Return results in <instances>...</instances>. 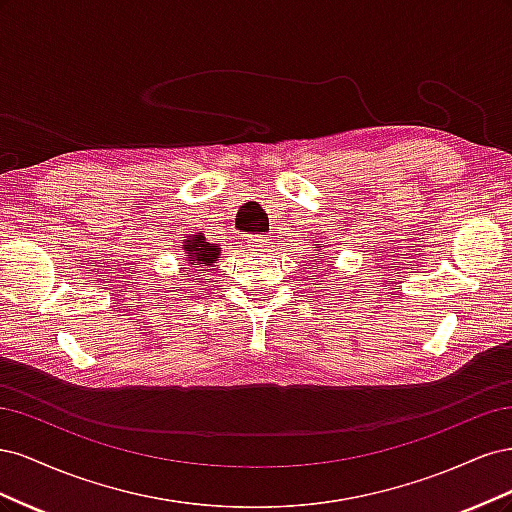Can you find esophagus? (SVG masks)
I'll list each match as a JSON object with an SVG mask.
<instances>
[{
	"label": "esophagus",
	"mask_w": 512,
	"mask_h": 512,
	"mask_svg": "<svg viewBox=\"0 0 512 512\" xmlns=\"http://www.w3.org/2000/svg\"><path fill=\"white\" fill-rule=\"evenodd\" d=\"M269 243V237H247V247H250L252 252H265Z\"/></svg>",
	"instance_id": "esophagus-1"
}]
</instances>
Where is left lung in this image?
<instances>
[{"label": "left lung", "instance_id": "left-lung-1", "mask_svg": "<svg viewBox=\"0 0 512 512\" xmlns=\"http://www.w3.org/2000/svg\"><path fill=\"white\" fill-rule=\"evenodd\" d=\"M316 243H318V241H316ZM318 245H320V243H318ZM320 247H322V245H320ZM316 252H318V250H316Z\"/></svg>", "mask_w": 512, "mask_h": 512}]
</instances>
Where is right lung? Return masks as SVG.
I'll list each match as a JSON object with an SVG mask.
<instances>
[{
	"instance_id": "right-lung-1",
	"label": "right lung",
	"mask_w": 512,
	"mask_h": 512,
	"mask_svg": "<svg viewBox=\"0 0 512 512\" xmlns=\"http://www.w3.org/2000/svg\"><path fill=\"white\" fill-rule=\"evenodd\" d=\"M183 252H185L183 254L185 258H183V265H179L181 269L194 267V271H207V267H213V262L220 258L222 247L218 243H209L203 232H196V235L183 239Z\"/></svg>"
}]
</instances>
